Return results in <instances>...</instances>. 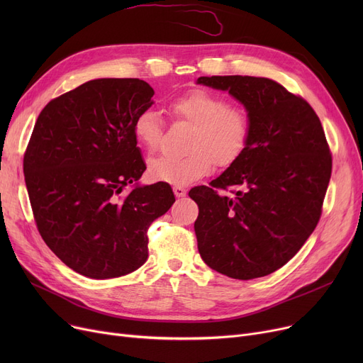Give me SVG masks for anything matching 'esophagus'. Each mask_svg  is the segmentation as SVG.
<instances>
[{"instance_id": "1", "label": "esophagus", "mask_w": 363, "mask_h": 363, "mask_svg": "<svg viewBox=\"0 0 363 363\" xmlns=\"http://www.w3.org/2000/svg\"><path fill=\"white\" fill-rule=\"evenodd\" d=\"M174 194L177 196V197H184L185 194H186V189L184 188V186H174Z\"/></svg>"}]
</instances>
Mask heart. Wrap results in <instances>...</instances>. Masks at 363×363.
<instances>
[{
	"label": "heart",
	"mask_w": 363,
	"mask_h": 363,
	"mask_svg": "<svg viewBox=\"0 0 363 363\" xmlns=\"http://www.w3.org/2000/svg\"><path fill=\"white\" fill-rule=\"evenodd\" d=\"M169 111L178 121L191 123L184 156L163 155L150 160L148 172L152 179L174 184H193L218 166H230L240 159L250 138V118L247 111L226 104L222 95L196 88L169 103ZM133 135L147 150L160 147L163 121L155 108L138 113L132 125Z\"/></svg>",
	"instance_id": "obj_1"
}]
</instances>
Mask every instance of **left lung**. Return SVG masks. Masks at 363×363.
Masks as SVG:
<instances>
[{
  "label": "left lung",
  "instance_id": "obj_1",
  "mask_svg": "<svg viewBox=\"0 0 363 363\" xmlns=\"http://www.w3.org/2000/svg\"><path fill=\"white\" fill-rule=\"evenodd\" d=\"M228 91L250 118V138L237 162L189 191L204 263L230 278L253 279L279 269L316 228L331 178L325 132L311 104L281 84L256 76H201ZM230 186L233 199L222 195Z\"/></svg>",
  "mask_w": 363,
  "mask_h": 363
}]
</instances>
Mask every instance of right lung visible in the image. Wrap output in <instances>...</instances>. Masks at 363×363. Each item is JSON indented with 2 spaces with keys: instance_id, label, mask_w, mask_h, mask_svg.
I'll list each match as a JSON object with an SVG mask.
<instances>
[{
  "instance_id": "right-lung-1",
  "label": "right lung",
  "mask_w": 363,
  "mask_h": 363,
  "mask_svg": "<svg viewBox=\"0 0 363 363\" xmlns=\"http://www.w3.org/2000/svg\"><path fill=\"white\" fill-rule=\"evenodd\" d=\"M155 95L141 79H94L51 100L23 157L33 219L51 252L94 279L133 272L148 257L150 225L175 201L166 182L123 188L145 163L133 121Z\"/></svg>"
}]
</instances>
